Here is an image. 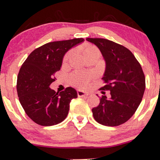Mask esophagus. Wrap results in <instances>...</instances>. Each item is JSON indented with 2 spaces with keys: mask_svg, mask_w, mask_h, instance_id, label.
Returning a JSON list of instances; mask_svg holds the SVG:
<instances>
[{
  "mask_svg": "<svg viewBox=\"0 0 160 160\" xmlns=\"http://www.w3.org/2000/svg\"><path fill=\"white\" fill-rule=\"evenodd\" d=\"M89 95V93H85V92H83V91H80V90H78V97H88V96Z\"/></svg>",
  "mask_w": 160,
  "mask_h": 160,
  "instance_id": "1",
  "label": "esophagus"
}]
</instances>
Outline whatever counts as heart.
Masks as SVG:
<instances>
[{
	"label": "heart",
	"mask_w": 160,
	"mask_h": 160,
	"mask_svg": "<svg viewBox=\"0 0 160 160\" xmlns=\"http://www.w3.org/2000/svg\"><path fill=\"white\" fill-rule=\"evenodd\" d=\"M83 54L86 58L90 56H98L99 58L100 51L94 45H88L83 50ZM72 56V51H69L66 53L63 59V63H67ZM91 79V74L84 73L82 72H75L72 73L69 77V82L72 86L78 87V88H84L87 86L88 82Z\"/></svg>",
	"instance_id": "obj_1"
}]
</instances>
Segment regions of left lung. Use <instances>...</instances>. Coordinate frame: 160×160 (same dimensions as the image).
<instances>
[{
	"label": "left lung",
	"instance_id": "1",
	"mask_svg": "<svg viewBox=\"0 0 160 160\" xmlns=\"http://www.w3.org/2000/svg\"><path fill=\"white\" fill-rule=\"evenodd\" d=\"M86 40L97 45L105 58V86L99 90L110 91L111 96L100 98L99 105L92 109L93 118L105 126H118L133 116L142 101L146 88L143 71L132 52L123 45L100 38Z\"/></svg>",
	"mask_w": 160,
	"mask_h": 160
}]
</instances>
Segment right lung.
<instances>
[{
    "instance_id": "add662e5",
    "label": "right lung",
    "mask_w": 160,
    "mask_h": 160,
    "mask_svg": "<svg viewBox=\"0 0 160 160\" xmlns=\"http://www.w3.org/2000/svg\"><path fill=\"white\" fill-rule=\"evenodd\" d=\"M82 38L49 42L34 50L22 63L18 76L17 91L25 113L41 126H52L67 118L75 89L68 87L61 92L50 88L61 69L63 55L83 42Z\"/></svg>"
}]
</instances>
